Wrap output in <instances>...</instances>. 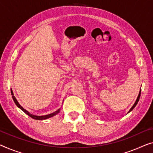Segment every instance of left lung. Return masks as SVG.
<instances>
[{"instance_id":"obj_1","label":"left lung","mask_w":153,"mask_h":153,"mask_svg":"<svg viewBox=\"0 0 153 153\" xmlns=\"http://www.w3.org/2000/svg\"><path fill=\"white\" fill-rule=\"evenodd\" d=\"M140 95H141V89H140V93H139V95H138V96H137V100H136V101H135V104H133V106L131 107V109H130L129 110V111H128V113L129 112H131V111H133V109L135 108V107L136 106V105L137 104V103H138V102H139V100H140Z\"/></svg>"}]
</instances>
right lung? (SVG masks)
Masks as SVG:
<instances>
[{"label": "right lung", "mask_w": 153, "mask_h": 153, "mask_svg": "<svg viewBox=\"0 0 153 153\" xmlns=\"http://www.w3.org/2000/svg\"><path fill=\"white\" fill-rule=\"evenodd\" d=\"M11 95H12V98H13V102H15L16 105L20 109H21V110H22V111H23V112H24L25 113H26L27 115H29V117H31V118H33V119H34V120H47V119H48V118H50V117H53V116L57 115V114H58V113L60 111V108H59V109H58V110H57L56 111H55V112L52 113H50V114H48V115H40V116H39V115H33V114H31V113H29V111H27V110H25V108H23V107L20 106V104L19 103H18V102L17 101V100L16 99L15 96H14V95H13V91H12V90H11Z\"/></svg>", "instance_id": "add662e5"}]
</instances>
